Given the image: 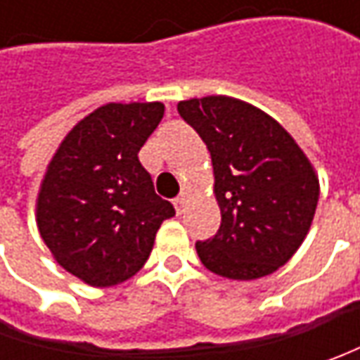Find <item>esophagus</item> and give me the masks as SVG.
Segmentation results:
<instances>
[{
  "instance_id": "esophagus-1",
  "label": "esophagus",
  "mask_w": 360,
  "mask_h": 360,
  "mask_svg": "<svg viewBox=\"0 0 360 360\" xmlns=\"http://www.w3.org/2000/svg\"><path fill=\"white\" fill-rule=\"evenodd\" d=\"M184 206H186V192H182L180 196H176V198H174V208H176V212H178V214H182V212H184Z\"/></svg>"
}]
</instances>
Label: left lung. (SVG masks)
I'll return each mask as SVG.
<instances>
[{"label": "left lung", "mask_w": 360, "mask_h": 360, "mask_svg": "<svg viewBox=\"0 0 360 360\" xmlns=\"http://www.w3.org/2000/svg\"><path fill=\"white\" fill-rule=\"evenodd\" d=\"M178 114L210 152L222 216L214 236L196 242L202 264L232 281L272 274L311 229L319 202L311 160L276 120L236 98L184 100Z\"/></svg>", "instance_id": "left-lung-1"}]
</instances>
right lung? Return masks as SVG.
<instances>
[{"label": "right lung", "instance_id": "right-lung-1", "mask_svg": "<svg viewBox=\"0 0 360 360\" xmlns=\"http://www.w3.org/2000/svg\"><path fill=\"white\" fill-rule=\"evenodd\" d=\"M162 116L160 102L102 105L68 131L48 164L37 229L58 264L90 286L134 276L160 224L176 214L138 160Z\"/></svg>", "mask_w": 360, "mask_h": 360}]
</instances>
